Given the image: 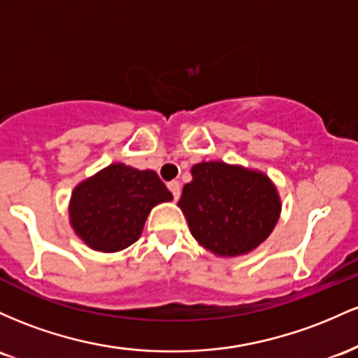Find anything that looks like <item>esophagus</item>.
<instances>
[{"instance_id": "34e87169", "label": "esophagus", "mask_w": 358, "mask_h": 358, "mask_svg": "<svg viewBox=\"0 0 358 358\" xmlns=\"http://www.w3.org/2000/svg\"><path fill=\"white\" fill-rule=\"evenodd\" d=\"M169 191L172 192V196H174V199H179L180 196V184L178 182V180H171V182L167 184Z\"/></svg>"}]
</instances>
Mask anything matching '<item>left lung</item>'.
Returning a JSON list of instances; mask_svg holds the SVG:
<instances>
[{"mask_svg":"<svg viewBox=\"0 0 358 358\" xmlns=\"http://www.w3.org/2000/svg\"><path fill=\"white\" fill-rule=\"evenodd\" d=\"M178 206L191 235L218 257L250 254L279 222L280 196L264 172L222 160L191 167Z\"/></svg>","mask_w":358,"mask_h":358,"instance_id":"obj_1","label":"left lung"}]
</instances>
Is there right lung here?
Returning a JSON list of instances; mask_svg holds the SVG:
<instances>
[{
  "instance_id": "obj_1",
  "label": "right lung",
  "mask_w": 358,
  "mask_h": 358,
  "mask_svg": "<svg viewBox=\"0 0 358 358\" xmlns=\"http://www.w3.org/2000/svg\"><path fill=\"white\" fill-rule=\"evenodd\" d=\"M172 201L157 172L110 164L74 187L69 222L87 247L113 254L140 238L152 208Z\"/></svg>"
}]
</instances>
